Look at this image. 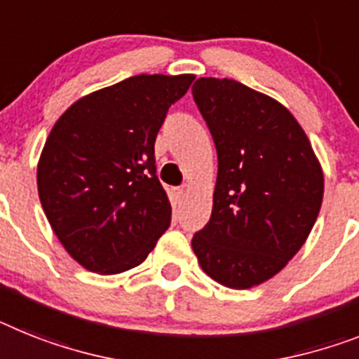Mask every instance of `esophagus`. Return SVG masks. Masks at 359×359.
Masks as SVG:
<instances>
[{
  "label": "esophagus",
  "instance_id": "1",
  "mask_svg": "<svg viewBox=\"0 0 359 359\" xmlns=\"http://www.w3.org/2000/svg\"><path fill=\"white\" fill-rule=\"evenodd\" d=\"M186 191H188V186H179V188H173V195L177 201H182V197L186 195Z\"/></svg>",
  "mask_w": 359,
  "mask_h": 359
}]
</instances>
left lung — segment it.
Instances as JSON below:
<instances>
[{
  "label": "left lung",
  "mask_w": 359,
  "mask_h": 359,
  "mask_svg": "<svg viewBox=\"0 0 359 359\" xmlns=\"http://www.w3.org/2000/svg\"><path fill=\"white\" fill-rule=\"evenodd\" d=\"M191 93L219 161L212 217L191 246L212 279L245 290L281 272L305 245L323 171L297 120L270 96L228 78H198Z\"/></svg>",
  "instance_id": "left-lung-1"
}]
</instances>
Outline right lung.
<instances>
[{"label": "right lung", "instance_id": "add662e5", "mask_svg": "<svg viewBox=\"0 0 359 359\" xmlns=\"http://www.w3.org/2000/svg\"><path fill=\"white\" fill-rule=\"evenodd\" d=\"M194 74H138L83 96L54 123L38 162V194L56 237L89 272L142 263L170 228L155 138Z\"/></svg>", "mask_w": 359, "mask_h": 359}]
</instances>
